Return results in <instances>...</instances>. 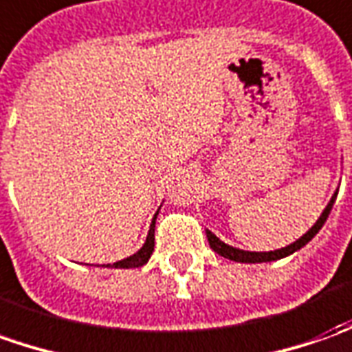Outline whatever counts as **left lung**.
I'll return each instance as SVG.
<instances>
[{"mask_svg": "<svg viewBox=\"0 0 352 352\" xmlns=\"http://www.w3.org/2000/svg\"><path fill=\"white\" fill-rule=\"evenodd\" d=\"M337 192L331 196V200H329V204L326 206V210L322 212V216L318 217V221L314 226L308 229L305 235L300 236V239H296L293 245L285 246V248H279V250H270V252H248V250H241V248H235V246H229L226 245L223 241H219L212 231H208L206 229V236H208V243L212 246V250L217 252L219 256L229 258V260H233V262H245V264H258V262H272V260H279V258H285L289 254H293L296 252L298 248H302V246L307 245L308 241H312V236L316 235L318 231L322 229V226L326 223L327 216H329V212H331V208H333V202H336Z\"/></svg>", "mask_w": 352, "mask_h": 352, "instance_id": "left-lung-1", "label": "left lung"}]
</instances>
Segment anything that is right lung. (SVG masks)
<instances>
[{
    "instance_id": "add662e5",
    "label": "right lung",
    "mask_w": 352,
    "mask_h": 352,
    "mask_svg": "<svg viewBox=\"0 0 352 352\" xmlns=\"http://www.w3.org/2000/svg\"><path fill=\"white\" fill-rule=\"evenodd\" d=\"M156 217L157 214L154 216V219H152V223H150V231H148V236H146V243L142 245V248L136 252V254H133V256L125 258V260H119V262H116V264H107V267H140L144 266L146 262L150 260V256H152V252H154V229H156Z\"/></svg>"
}]
</instances>
